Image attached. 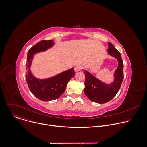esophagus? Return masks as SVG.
I'll list each match as a JSON object with an SVG mask.
<instances>
[{"label":"esophagus","mask_w":147,"mask_h":147,"mask_svg":"<svg viewBox=\"0 0 147 147\" xmlns=\"http://www.w3.org/2000/svg\"><path fill=\"white\" fill-rule=\"evenodd\" d=\"M81 70V67L80 66H76L74 67V71L75 72H78Z\"/></svg>","instance_id":"obj_1"}]
</instances>
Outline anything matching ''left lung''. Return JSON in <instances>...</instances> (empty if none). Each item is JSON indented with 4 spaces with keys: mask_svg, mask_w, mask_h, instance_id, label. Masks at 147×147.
<instances>
[{
    "mask_svg": "<svg viewBox=\"0 0 147 147\" xmlns=\"http://www.w3.org/2000/svg\"><path fill=\"white\" fill-rule=\"evenodd\" d=\"M108 54L118 61V67L114 74L115 80L112 84H106L89 72L84 70L85 75V94L90 101L98 104L111 101L118 93L124 79V64L121 54L111 43L108 42Z\"/></svg>",
    "mask_w": 147,
    "mask_h": 147,
    "instance_id": "1",
    "label": "left lung"
}]
</instances>
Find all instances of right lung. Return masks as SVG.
<instances>
[{"label":"right lung","mask_w":147,"mask_h":147,"mask_svg":"<svg viewBox=\"0 0 147 147\" xmlns=\"http://www.w3.org/2000/svg\"><path fill=\"white\" fill-rule=\"evenodd\" d=\"M54 44L53 40H43L33 46L27 53L26 82L32 94L43 101H49L59 98L65 91L67 82L74 76V68L44 80L36 78L31 73L30 66L34 55L38 52L46 50Z\"/></svg>","instance_id":"add662e5"}]
</instances>
